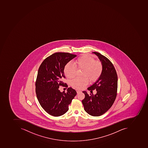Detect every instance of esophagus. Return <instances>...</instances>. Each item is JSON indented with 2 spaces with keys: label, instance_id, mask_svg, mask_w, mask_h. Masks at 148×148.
<instances>
[{
  "label": "esophagus",
  "instance_id": "34e87169",
  "mask_svg": "<svg viewBox=\"0 0 148 148\" xmlns=\"http://www.w3.org/2000/svg\"><path fill=\"white\" fill-rule=\"evenodd\" d=\"M76 91H77V93H78L80 92H81V91L80 90H79L77 89L76 90Z\"/></svg>",
  "mask_w": 148,
  "mask_h": 148
}]
</instances>
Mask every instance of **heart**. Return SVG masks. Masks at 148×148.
Wrapping results in <instances>:
<instances>
[{"label": "heart", "instance_id": "1", "mask_svg": "<svg viewBox=\"0 0 148 148\" xmlns=\"http://www.w3.org/2000/svg\"><path fill=\"white\" fill-rule=\"evenodd\" d=\"M77 69H83L82 78L76 77L71 82L74 88H83L88 83L97 81L103 72V66L101 63L96 61L93 57L84 54L78 57L74 62V64L68 62L64 69V74L69 79L73 78Z\"/></svg>", "mask_w": 148, "mask_h": 148}]
</instances>
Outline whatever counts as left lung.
Listing matches in <instances>:
<instances>
[{"mask_svg": "<svg viewBox=\"0 0 148 148\" xmlns=\"http://www.w3.org/2000/svg\"><path fill=\"white\" fill-rule=\"evenodd\" d=\"M92 53L97 56L100 60L103 66V72L99 79L88 88L91 91L96 89L97 93L89 95L86 91H83L85 97L82 103L88 114L97 116L108 111L114 103L118 88V76L109 60L100 53Z\"/></svg>", "mask_w": 148, "mask_h": 148, "instance_id": "8db88e82", "label": "left lung"}]
</instances>
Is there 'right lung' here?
<instances>
[{
  "label": "right lung",
  "mask_w": 148,
  "mask_h": 148,
  "mask_svg": "<svg viewBox=\"0 0 148 148\" xmlns=\"http://www.w3.org/2000/svg\"><path fill=\"white\" fill-rule=\"evenodd\" d=\"M76 56L56 52L45 58L39 67L36 82L37 97L42 108L53 116H60L67 112L68 105L77 95L76 90L71 88H67L66 93L59 90L60 86L64 85L65 66ZM64 86L68 87L66 84Z\"/></svg>",
  "instance_id": "right-lung-1"
}]
</instances>
